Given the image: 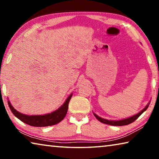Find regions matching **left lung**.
<instances>
[{"label":"left lung","mask_w":159,"mask_h":159,"mask_svg":"<svg viewBox=\"0 0 159 159\" xmlns=\"http://www.w3.org/2000/svg\"><path fill=\"white\" fill-rule=\"evenodd\" d=\"M150 104V102L149 103L147 104V105L144 107V108L142 110V111H139L138 114L133 116H130V117H128L127 118H124V119H122V120H107L105 119V118H101L100 116H99L97 115L96 114L93 112V114L96 117L97 119L98 120H99L101 123H105V124L107 125H114V126H121V125H128V124H130L131 123L134 122V120L136 119H138V118L140 116L142 113L144 111H146L148 107H149Z\"/></svg>","instance_id":"left-lung-1"}]
</instances>
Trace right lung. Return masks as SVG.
I'll return each mask as SVG.
<instances>
[{"label": "right lung", "mask_w": 159, "mask_h": 159, "mask_svg": "<svg viewBox=\"0 0 159 159\" xmlns=\"http://www.w3.org/2000/svg\"><path fill=\"white\" fill-rule=\"evenodd\" d=\"M72 95L71 94L64 103L61 105L60 108L55 111L50 113V114L44 115H26L21 114V113L17 111L14 107L10 104V102L8 100L7 103L10 110L16 117L19 118L21 121L26 124H28L31 126H35V127H46V126L53 125L60 123L61 120L64 119L68 111V106L70 99H71Z\"/></svg>", "instance_id": "1"}]
</instances>
